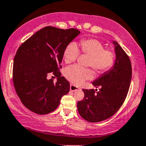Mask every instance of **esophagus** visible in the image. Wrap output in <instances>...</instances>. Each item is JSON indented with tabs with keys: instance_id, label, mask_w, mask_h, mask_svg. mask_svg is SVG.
<instances>
[{
	"instance_id": "1",
	"label": "esophagus",
	"mask_w": 146,
	"mask_h": 146,
	"mask_svg": "<svg viewBox=\"0 0 146 146\" xmlns=\"http://www.w3.org/2000/svg\"><path fill=\"white\" fill-rule=\"evenodd\" d=\"M70 90H71L72 92H75V91H76V90H80V88H79V87H78L77 86H76V85H72V84H70Z\"/></svg>"
}]
</instances>
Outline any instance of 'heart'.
<instances>
[{
	"label": "heart",
	"mask_w": 146,
	"mask_h": 146,
	"mask_svg": "<svg viewBox=\"0 0 146 146\" xmlns=\"http://www.w3.org/2000/svg\"><path fill=\"white\" fill-rule=\"evenodd\" d=\"M80 50L83 54L90 56L89 66L92 67L98 74H101L113 66L115 54L111 50L105 49L104 44L96 39H84L80 41ZM80 55L77 44L71 42L64 51V59L66 64L73 62ZM64 76L75 85H81L87 80L92 79V72L90 69L82 68L78 65H73L66 68Z\"/></svg>",
	"instance_id": "heart-1"
}]
</instances>
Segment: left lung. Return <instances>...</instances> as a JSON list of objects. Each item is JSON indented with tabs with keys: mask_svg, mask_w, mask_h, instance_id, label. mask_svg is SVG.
Masks as SVG:
<instances>
[{
	"mask_svg": "<svg viewBox=\"0 0 146 146\" xmlns=\"http://www.w3.org/2000/svg\"><path fill=\"white\" fill-rule=\"evenodd\" d=\"M116 59L113 66L92 82L99 91L82 90L84 99L77 104L79 114L90 122H99L113 116L123 104L131 79V64L128 55L116 41ZM97 91V90H96Z\"/></svg>",
	"mask_w": 146,
	"mask_h": 146,
	"instance_id": "left-lung-1",
	"label": "left lung"
}]
</instances>
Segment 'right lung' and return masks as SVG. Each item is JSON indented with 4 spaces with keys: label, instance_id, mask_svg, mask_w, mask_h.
<instances>
[{
    "label": "right lung",
    "instance_id": "1",
    "mask_svg": "<svg viewBox=\"0 0 146 146\" xmlns=\"http://www.w3.org/2000/svg\"><path fill=\"white\" fill-rule=\"evenodd\" d=\"M80 33L76 29L45 27L23 42L15 54L12 77L15 91L24 106L39 115L56 109L70 90L59 68L66 47ZM53 72L58 80L46 78Z\"/></svg>",
    "mask_w": 146,
    "mask_h": 146
}]
</instances>
